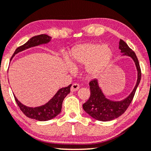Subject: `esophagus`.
<instances>
[{"mask_svg":"<svg viewBox=\"0 0 151 151\" xmlns=\"http://www.w3.org/2000/svg\"><path fill=\"white\" fill-rule=\"evenodd\" d=\"M80 88L79 84L78 83H73L71 86V91L72 92H74V91H77L79 90V88Z\"/></svg>","mask_w":151,"mask_h":151,"instance_id":"obj_1","label":"esophagus"}]
</instances>
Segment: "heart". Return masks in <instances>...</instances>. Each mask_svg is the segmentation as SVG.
Returning <instances> with one entry per match:
<instances>
[{
	"label": "heart",
	"mask_w": 151,
	"mask_h": 151,
	"mask_svg": "<svg viewBox=\"0 0 151 151\" xmlns=\"http://www.w3.org/2000/svg\"><path fill=\"white\" fill-rule=\"evenodd\" d=\"M112 51L108 46L95 43H85L72 49L70 54V70L74 68L86 65L88 74L96 77L103 73L112 58Z\"/></svg>",
	"instance_id": "heart-1"
}]
</instances>
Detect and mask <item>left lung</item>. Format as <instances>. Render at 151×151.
<instances>
[{
    "label": "left lung",
    "mask_w": 151,
    "mask_h": 151,
    "mask_svg": "<svg viewBox=\"0 0 151 151\" xmlns=\"http://www.w3.org/2000/svg\"><path fill=\"white\" fill-rule=\"evenodd\" d=\"M119 49L123 55H126L133 59L136 65L137 72V81L134 90L128 97L122 101H111L106 98L102 90L99 87L97 79L90 81L91 95L86 102L83 104V109L91 117L100 121H109L115 119L125 113L134 98L135 92L142 77V71L138 58L133 51L123 40L119 42Z\"/></svg>",
    "instance_id": "obj_1"
}]
</instances>
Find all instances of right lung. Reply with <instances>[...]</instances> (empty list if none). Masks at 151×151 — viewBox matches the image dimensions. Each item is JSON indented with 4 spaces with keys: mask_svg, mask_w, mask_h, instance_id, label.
I'll return each mask as SVG.
<instances>
[{
    "mask_svg": "<svg viewBox=\"0 0 151 151\" xmlns=\"http://www.w3.org/2000/svg\"><path fill=\"white\" fill-rule=\"evenodd\" d=\"M50 40L51 37L45 35V34L34 36V37L30 38L27 42L19 47L15 50L14 54L12 56V58L13 56H14L15 54L20 52V51L30 48V47L42 45V44L48 43ZM71 86L72 84H70L68 87L62 88L59 89L58 92L56 93V95L47 104H44L42 106H37V107L33 108L25 106L17 100L15 95L14 97L17 105L19 106L20 110L24 114L25 116L32 118V119L37 120V121H46L52 119L60 113L63 102L65 98L70 93Z\"/></svg>",
    "mask_w": 151,
    "mask_h": 151,
    "instance_id": "1",
    "label": "right lung"
}]
</instances>
